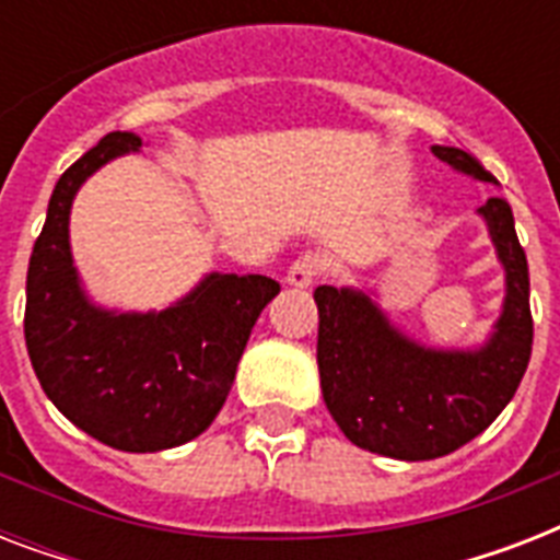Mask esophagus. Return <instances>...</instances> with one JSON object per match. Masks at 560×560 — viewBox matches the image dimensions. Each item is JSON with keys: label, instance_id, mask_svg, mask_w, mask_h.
Masks as SVG:
<instances>
[{"label": "esophagus", "instance_id": "esophagus-1", "mask_svg": "<svg viewBox=\"0 0 560 560\" xmlns=\"http://www.w3.org/2000/svg\"><path fill=\"white\" fill-rule=\"evenodd\" d=\"M325 272V258L319 253H305L299 255L296 261L290 264L288 270V284L293 288H311L319 276Z\"/></svg>", "mask_w": 560, "mask_h": 560}]
</instances>
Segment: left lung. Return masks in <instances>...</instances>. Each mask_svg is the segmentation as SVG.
Returning a JSON list of instances; mask_svg holds the SVG:
<instances>
[{"mask_svg":"<svg viewBox=\"0 0 560 560\" xmlns=\"http://www.w3.org/2000/svg\"><path fill=\"white\" fill-rule=\"evenodd\" d=\"M451 168L482 183L494 177L470 153L435 144ZM505 267V302L491 340L477 351L418 346L389 325L363 290H314L319 311L316 363L323 398L349 442L389 459L424 462L459 451L505 409L532 358L529 264L514 232L512 206H479Z\"/></svg>","mask_w":560,"mask_h":560,"instance_id":"obj_1","label":"left lung"}]
</instances>
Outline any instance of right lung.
I'll list each match as a JSON object with an SVG mask.
<instances>
[{"label":"right lung","mask_w":560,"mask_h":560,"mask_svg":"<svg viewBox=\"0 0 560 560\" xmlns=\"http://www.w3.org/2000/svg\"><path fill=\"white\" fill-rule=\"evenodd\" d=\"M136 133H107L57 179L25 279V346L51 404L92 439L127 453L191 442L223 407L255 319L279 281L211 272L160 314H118L83 293L69 253V209L81 183Z\"/></svg>","instance_id":"1"}]
</instances>
